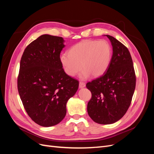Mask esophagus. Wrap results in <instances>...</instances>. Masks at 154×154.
<instances>
[{
    "mask_svg": "<svg viewBox=\"0 0 154 154\" xmlns=\"http://www.w3.org/2000/svg\"><path fill=\"white\" fill-rule=\"evenodd\" d=\"M79 87H80V88L85 87V83L84 82H80V83H79Z\"/></svg>",
    "mask_w": 154,
    "mask_h": 154,
    "instance_id": "esophagus-1",
    "label": "esophagus"
}]
</instances>
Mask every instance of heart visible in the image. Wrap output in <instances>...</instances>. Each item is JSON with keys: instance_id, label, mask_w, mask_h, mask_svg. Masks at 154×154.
<instances>
[{"instance_id": "obj_1", "label": "heart", "mask_w": 154, "mask_h": 154, "mask_svg": "<svg viewBox=\"0 0 154 154\" xmlns=\"http://www.w3.org/2000/svg\"><path fill=\"white\" fill-rule=\"evenodd\" d=\"M112 49L106 40H85L70 48L69 54L60 55V60L67 75L74 76L82 69L83 79L91 75L97 78L107 71L112 60Z\"/></svg>"}]
</instances>
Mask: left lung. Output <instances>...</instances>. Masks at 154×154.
I'll list each match as a JSON object with an SVG mask.
<instances>
[{
  "label": "left lung",
  "instance_id": "left-lung-1",
  "mask_svg": "<svg viewBox=\"0 0 154 154\" xmlns=\"http://www.w3.org/2000/svg\"><path fill=\"white\" fill-rule=\"evenodd\" d=\"M106 36L113 49L110 66L103 75L86 84L92 94L87 105L88 114L94 122L102 125L114 123L126 114L136 83L128 49L114 37Z\"/></svg>",
  "mask_w": 154,
  "mask_h": 154
}]
</instances>
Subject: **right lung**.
I'll use <instances>...</instances> for the list:
<instances>
[{
	"mask_svg": "<svg viewBox=\"0 0 154 154\" xmlns=\"http://www.w3.org/2000/svg\"><path fill=\"white\" fill-rule=\"evenodd\" d=\"M63 41L60 36L41 35L27 46L20 60L18 91L27 114L42 127L62 122L67 102L79 86L60 63Z\"/></svg>",
	"mask_w": 154,
	"mask_h": 154,
	"instance_id": "add662e5",
	"label": "right lung"
}]
</instances>
